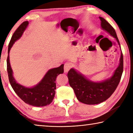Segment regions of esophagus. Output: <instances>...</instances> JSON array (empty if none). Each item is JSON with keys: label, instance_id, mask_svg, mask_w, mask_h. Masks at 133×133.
Wrapping results in <instances>:
<instances>
[{"label": "esophagus", "instance_id": "1", "mask_svg": "<svg viewBox=\"0 0 133 133\" xmlns=\"http://www.w3.org/2000/svg\"><path fill=\"white\" fill-rule=\"evenodd\" d=\"M71 66H72L70 63H69V62L66 63L64 65V70L65 73L68 72L70 70V69L71 68Z\"/></svg>", "mask_w": 133, "mask_h": 133}]
</instances>
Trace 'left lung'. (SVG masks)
Masks as SVG:
<instances>
[{"mask_svg": "<svg viewBox=\"0 0 133 133\" xmlns=\"http://www.w3.org/2000/svg\"><path fill=\"white\" fill-rule=\"evenodd\" d=\"M99 18L102 29L116 38L120 46L114 29L104 18ZM123 71V56L121 52L119 66L109 79L99 83L91 82L74 69H71L69 71L67 77L69 84L74 90L78 101L86 104H97L104 102L112 95L120 83Z\"/></svg>", "mask_w": 133, "mask_h": 133, "instance_id": "8db88e82", "label": "left lung"}]
</instances>
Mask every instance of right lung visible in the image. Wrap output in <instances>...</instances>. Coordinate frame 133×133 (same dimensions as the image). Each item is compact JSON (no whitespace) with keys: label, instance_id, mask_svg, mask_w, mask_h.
Wrapping results in <instances>:
<instances>
[{"label":"right lung","instance_id":"obj_1","mask_svg":"<svg viewBox=\"0 0 133 133\" xmlns=\"http://www.w3.org/2000/svg\"><path fill=\"white\" fill-rule=\"evenodd\" d=\"M29 24V22L22 23L13 33L8 47L7 58V70L10 85L15 93L24 102L35 107H43L50 104L55 96L56 77L60 74L63 73L64 64L57 68L49 70L39 84L31 88H26L18 84L13 76V71L10 67L9 53L14 43L22 36L23 31Z\"/></svg>","mask_w":133,"mask_h":133}]
</instances>
